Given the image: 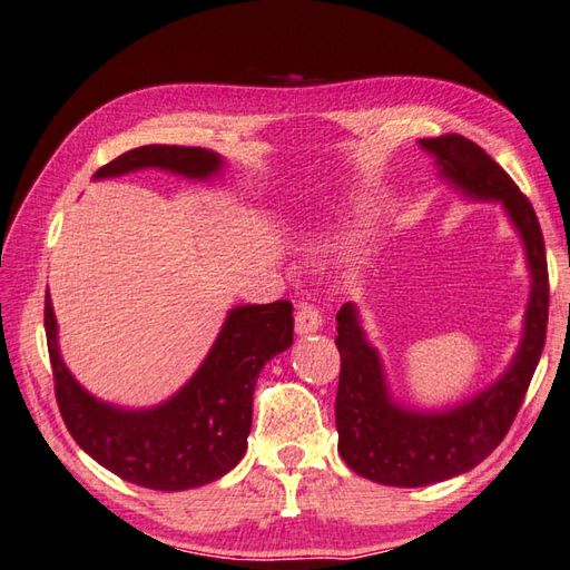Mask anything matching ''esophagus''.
Returning a JSON list of instances; mask_svg holds the SVG:
<instances>
[{"label": "esophagus", "instance_id": "obj_1", "mask_svg": "<svg viewBox=\"0 0 570 570\" xmlns=\"http://www.w3.org/2000/svg\"><path fill=\"white\" fill-rule=\"evenodd\" d=\"M320 328H322V312L314 305H309V302H302L295 314V332L299 336H305V334L320 332Z\"/></svg>", "mask_w": 570, "mask_h": 570}]
</instances>
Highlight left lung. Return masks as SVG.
<instances>
[{"label": "left lung", "mask_w": 570, "mask_h": 570, "mask_svg": "<svg viewBox=\"0 0 570 570\" xmlns=\"http://www.w3.org/2000/svg\"><path fill=\"white\" fill-rule=\"evenodd\" d=\"M420 146L436 158L441 178L459 187L465 197L500 202L504 207L524 244L532 293L520 348L508 371L471 400L441 412L410 410L392 400L381 353L368 344L356 305L346 302L338 309V453L351 471L395 488H422L461 475L500 446L532 383L549 322L547 250L532 202L465 136L420 138Z\"/></svg>", "instance_id": "8db88e82"}]
</instances>
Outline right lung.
<instances>
[{
  "label": "right lung",
  "instance_id": "add662e5",
  "mask_svg": "<svg viewBox=\"0 0 570 570\" xmlns=\"http://www.w3.org/2000/svg\"><path fill=\"white\" fill-rule=\"evenodd\" d=\"M222 166L224 160L207 148L141 146L99 168L95 180L144 168L209 180ZM293 326L287 299L234 307L205 363L170 400L148 410H124L92 397L70 375L46 295L48 356L62 422L85 453L134 485L166 492L207 485L244 459L258 373L293 344Z\"/></svg>",
  "mask_w": 570,
  "mask_h": 570
}]
</instances>
